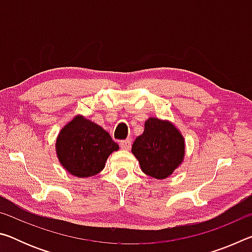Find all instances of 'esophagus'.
Wrapping results in <instances>:
<instances>
[{"label": "esophagus", "instance_id": "obj_1", "mask_svg": "<svg viewBox=\"0 0 252 252\" xmlns=\"http://www.w3.org/2000/svg\"><path fill=\"white\" fill-rule=\"evenodd\" d=\"M131 144H132L131 139H126V140H123V141H120V147L123 149V150H130Z\"/></svg>", "mask_w": 252, "mask_h": 252}]
</instances>
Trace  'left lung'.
<instances>
[{
    "mask_svg": "<svg viewBox=\"0 0 252 252\" xmlns=\"http://www.w3.org/2000/svg\"><path fill=\"white\" fill-rule=\"evenodd\" d=\"M131 151L144 173L162 180L182 163L185 139L171 122L149 118L143 133L135 139Z\"/></svg>",
    "mask_w": 252,
    "mask_h": 252,
    "instance_id": "1",
    "label": "left lung"
}]
</instances>
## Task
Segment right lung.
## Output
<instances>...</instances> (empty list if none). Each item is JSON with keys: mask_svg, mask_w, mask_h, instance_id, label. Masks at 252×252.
<instances>
[{"mask_svg": "<svg viewBox=\"0 0 252 252\" xmlns=\"http://www.w3.org/2000/svg\"><path fill=\"white\" fill-rule=\"evenodd\" d=\"M117 150L119 146L108 132L82 116L74 117L60 131L55 143L60 163L78 178L101 172L106 159Z\"/></svg>", "mask_w": 252, "mask_h": 252, "instance_id": "add662e5", "label": "right lung"}]
</instances>
